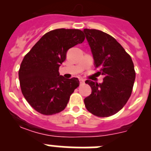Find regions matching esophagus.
<instances>
[{"label":"esophagus","instance_id":"1","mask_svg":"<svg viewBox=\"0 0 151 151\" xmlns=\"http://www.w3.org/2000/svg\"><path fill=\"white\" fill-rule=\"evenodd\" d=\"M79 82H80V85H82V84H84V82H85V80L82 79V78H80Z\"/></svg>","mask_w":151,"mask_h":151}]
</instances>
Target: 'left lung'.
<instances>
[{"label": "left lung", "mask_w": 151, "mask_h": 151, "mask_svg": "<svg viewBox=\"0 0 151 151\" xmlns=\"http://www.w3.org/2000/svg\"><path fill=\"white\" fill-rule=\"evenodd\" d=\"M90 45L95 68L104 76L103 83L90 80L85 83L92 92L84 100L85 107L93 115L108 117L118 113L129 99L135 79L130 55L115 38L97 29H84Z\"/></svg>", "instance_id": "8db88e82"}]
</instances>
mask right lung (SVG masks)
I'll list each match as a JSON object with an SVG mask.
<instances>
[{"instance_id": "1", "label": "right lung", "mask_w": 151, "mask_h": 151, "mask_svg": "<svg viewBox=\"0 0 151 151\" xmlns=\"http://www.w3.org/2000/svg\"><path fill=\"white\" fill-rule=\"evenodd\" d=\"M85 38L79 29H54L44 35L24 57L19 70L21 91L37 112L53 115L66 108L79 81L60 76L59 67L67 50Z\"/></svg>"}]
</instances>
